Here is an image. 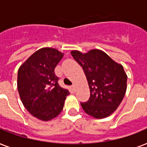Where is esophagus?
Masks as SVG:
<instances>
[{
	"label": "esophagus",
	"instance_id": "34e87169",
	"mask_svg": "<svg viewBox=\"0 0 147 147\" xmlns=\"http://www.w3.org/2000/svg\"><path fill=\"white\" fill-rule=\"evenodd\" d=\"M76 84H73V85H72V86H71V88H72L74 91H75V90H76Z\"/></svg>",
	"mask_w": 147,
	"mask_h": 147
}]
</instances>
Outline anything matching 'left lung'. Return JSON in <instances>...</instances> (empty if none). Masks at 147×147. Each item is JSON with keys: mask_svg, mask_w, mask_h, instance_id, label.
<instances>
[{"mask_svg": "<svg viewBox=\"0 0 147 147\" xmlns=\"http://www.w3.org/2000/svg\"><path fill=\"white\" fill-rule=\"evenodd\" d=\"M74 59L82 67L90 89V98L81 103L84 111L94 118L112 114L123 100L127 90V76L123 65L100 49L86 53L72 50Z\"/></svg>", "mask_w": 147, "mask_h": 147, "instance_id": "8db88e82", "label": "left lung"}]
</instances>
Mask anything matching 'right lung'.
<instances>
[{"mask_svg":"<svg viewBox=\"0 0 147 147\" xmlns=\"http://www.w3.org/2000/svg\"><path fill=\"white\" fill-rule=\"evenodd\" d=\"M64 53L44 47L36 51L20 66L17 89L26 109L42 121L55 118L62 112L69 90L58 84L54 70Z\"/></svg>","mask_w":147,"mask_h":147,"instance_id":"obj_1","label":"right lung"}]
</instances>
